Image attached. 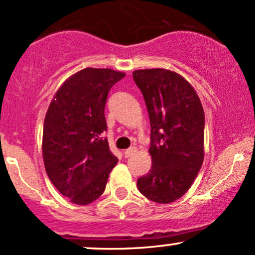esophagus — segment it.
Wrapping results in <instances>:
<instances>
[{"label":"esophagus","mask_w":255,"mask_h":255,"mask_svg":"<svg viewBox=\"0 0 255 255\" xmlns=\"http://www.w3.org/2000/svg\"><path fill=\"white\" fill-rule=\"evenodd\" d=\"M136 152V148L135 147H130V148H128V149H126V151L124 152V154H125V157L126 158H129L130 155H133L134 153Z\"/></svg>","instance_id":"esophagus-1"}]
</instances>
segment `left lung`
Listing matches in <instances>:
<instances>
[{
    "label": "left lung",
    "instance_id": "1",
    "mask_svg": "<svg viewBox=\"0 0 255 255\" xmlns=\"http://www.w3.org/2000/svg\"><path fill=\"white\" fill-rule=\"evenodd\" d=\"M133 79L151 122L152 167L137 189L155 203H172L194 183L204 159V112L197 93L179 73L136 70Z\"/></svg>",
    "mask_w": 255,
    "mask_h": 255
}]
</instances>
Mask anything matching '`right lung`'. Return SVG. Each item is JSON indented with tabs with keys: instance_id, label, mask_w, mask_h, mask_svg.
I'll list each match as a JSON object with an SVG mask.
<instances>
[{
	"instance_id": "right-lung-1",
	"label": "right lung",
	"mask_w": 255,
	"mask_h": 255,
	"mask_svg": "<svg viewBox=\"0 0 255 255\" xmlns=\"http://www.w3.org/2000/svg\"><path fill=\"white\" fill-rule=\"evenodd\" d=\"M126 73L87 67L61 84L44 121L42 158L47 176L72 203L87 205L106 189L118 158L107 139L104 107L110 88Z\"/></svg>"
}]
</instances>
